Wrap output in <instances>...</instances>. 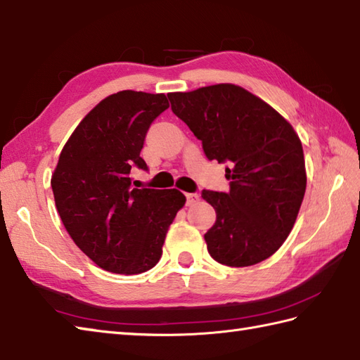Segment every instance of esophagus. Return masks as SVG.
Returning <instances> with one entry per match:
<instances>
[{
	"label": "esophagus",
	"instance_id": "34e87169",
	"mask_svg": "<svg viewBox=\"0 0 360 360\" xmlns=\"http://www.w3.org/2000/svg\"><path fill=\"white\" fill-rule=\"evenodd\" d=\"M197 202H199V194H195V193H188L186 194V205H188V207H191V205H195Z\"/></svg>",
	"mask_w": 360,
	"mask_h": 360
}]
</instances>
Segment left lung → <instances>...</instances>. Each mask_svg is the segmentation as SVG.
Returning <instances> with one entry per match:
<instances>
[{
  "label": "left lung",
  "instance_id": "left-lung-1",
  "mask_svg": "<svg viewBox=\"0 0 360 360\" xmlns=\"http://www.w3.org/2000/svg\"><path fill=\"white\" fill-rule=\"evenodd\" d=\"M167 98L207 158L226 163L229 193H202L216 210V222L205 233L208 253L230 267L270 258L289 236L304 197L298 135L269 104L233 84Z\"/></svg>",
  "mask_w": 360,
  "mask_h": 360
}]
</instances>
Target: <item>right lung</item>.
<instances>
[{"instance_id":"add662e5","label":"right lung","mask_w":360,"mask_h":360,"mask_svg":"<svg viewBox=\"0 0 360 360\" xmlns=\"http://www.w3.org/2000/svg\"><path fill=\"white\" fill-rule=\"evenodd\" d=\"M169 107L165 94L120 91L101 101L62 149L51 179L71 239L107 272L138 275L161 258L167 229L186 197L177 189L131 188L130 171L150 124Z\"/></svg>"}]
</instances>
